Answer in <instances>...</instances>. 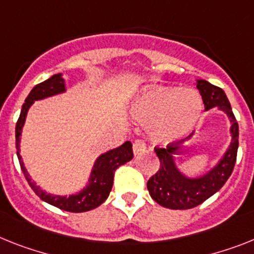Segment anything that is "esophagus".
Wrapping results in <instances>:
<instances>
[{"instance_id":"esophagus-1","label":"esophagus","mask_w":254,"mask_h":254,"mask_svg":"<svg viewBox=\"0 0 254 254\" xmlns=\"http://www.w3.org/2000/svg\"><path fill=\"white\" fill-rule=\"evenodd\" d=\"M146 151V142L142 139H137L133 143V152L134 155L137 156V155H140L142 152Z\"/></svg>"}]
</instances>
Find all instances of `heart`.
<instances>
[{"instance_id":"b5f03b06","label":"heart","mask_w":254,"mask_h":254,"mask_svg":"<svg viewBox=\"0 0 254 254\" xmlns=\"http://www.w3.org/2000/svg\"><path fill=\"white\" fill-rule=\"evenodd\" d=\"M203 104L193 90L152 87L144 90L133 104V115L151 124V135L160 143H173L189 135L201 114Z\"/></svg>"}]
</instances>
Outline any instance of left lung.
<instances>
[{"label":"left lung","mask_w":254,"mask_h":254,"mask_svg":"<svg viewBox=\"0 0 254 254\" xmlns=\"http://www.w3.org/2000/svg\"><path fill=\"white\" fill-rule=\"evenodd\" d=\"M196 87L203 98L205 111L217 107L230 119L231 143L216 167L197 178L185 176L176 165L173 155L182 153V148L168 144L167 148L155 147L160 160V169L147 182V189L157 204L169 209H191L209 199L229 180L235 167L239 147V125L232 114L225 91L205 80H196ZM191 137V135H190Z\"/></svg>","instance_id":"left-lung-1"}]
</instances>
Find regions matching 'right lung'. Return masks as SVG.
<instances>
[{
	"mask_svg": "<svg viewBox=\"0 0 254 254\" xmlns=\"http://www.w3.org/2000/svg\"><path fill=\"white\" fill-rule=\"evenodd\" d=\"M65 91L64 80L62 77V73L54 74L41 84L36 85L28 94L25 99L24 104L22 107V112L18 119L16 127H15V144H16V155H18L19 164L22 168V172L24 174L25 180L29 183L31 189L36 192V195L41 200L46 201L50 205H54L57 208L65 212L72 213H81L87 212L101 205L104 200L107 199L110 195L112 185H114V176L115 170L120 165H124L127 161L133 159V147L129 140L121 144L120 147L110 150L107 152L102 153L101 156L95 160L94 167L91 169L89 183L84 190H81L80 192L73 193L69 196H59L51 195V193L45 192L44 190L36 185L31 180L28 172L25 169L23 159L20 156V135H22L23 125L25 123V117L28 114V110L33 102L45 99L48 97L61 94Z\"/></svg>",
	"mask_w": 254,
	"mask_h": 254,
	"instance_id": "right-lung-1",
	"label": "right lung"
}]
</instances>
